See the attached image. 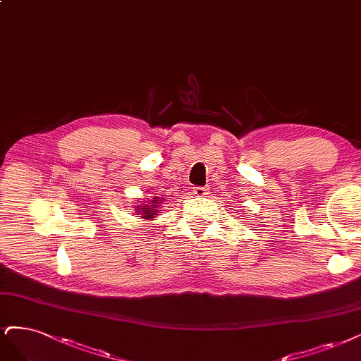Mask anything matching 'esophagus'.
<instances>
[{
	"instance_id": "esophagus-1",
	"label": "esophagus",
	"mask_w": 361,
	"mask_h": 361,
	"mask_svg": "<svg viewBox=\"0 0 361 361\" xmlns=\"http://www.w3.org/2000/svg\"><path fill=\"white\" fill-rule=\"evenodd\" d=\"M192 194L195 197H206L209 194V190L204 188V186H194L192 188Z\"/></svg>"
}]
</instances>
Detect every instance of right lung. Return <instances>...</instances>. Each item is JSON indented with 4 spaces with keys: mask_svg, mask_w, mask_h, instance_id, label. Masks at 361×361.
Instances as JSON below:
<instances>
[{
    "mask_svg": "<svg viewBox=\"0 0 361 361\" xmlns=\"http://www.w3.org/2000/svg\"><path fill=\"white\" fill-rule=\"evenodd\" d=\"M164 203V197H151L147 198V202L145 200L143 203H140V206H135V214H139L142 219H147L152 221L155 216L159 215V209L161 204Z\"/></svg>",
    "mask_w": 361,
    "mask_h": 361,
    "instance_id": "right-lung-1",
    "label": "right lung"
}]
</instances>
